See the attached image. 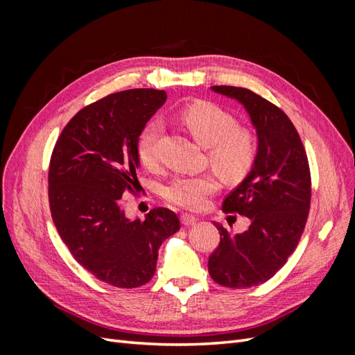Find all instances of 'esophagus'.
I'll return each instance as SVG.
<instances>
[{
	"instance_id": "1",
	"label": "esophagus",
	"mask_w": 355,
	"mask_h": 355,
	"mask_svg": "<svg viewBox=\"0 0 355 355\" xmlns=\"http://www.w3.org/2000/svg\"><path fill=\"white\" fill-rule=\"evenodd\" d=\"M180 222H182V225H184V227H192V225H194V223L197 222V218L192 216V214L184 213V214H182V216H180Z\"/></svg>"
}]
</instances>
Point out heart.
I'll use <instances>...</instances> for the list:
<instances>
[{"mask_svg":"<svg viewBox=\"0 0 355 355\" xmlns=\"http://www.w3.org/2000/svg\"><path fill=\"white\" fill-rule=\"evenodd\" d=\"M180 121L196 141L209 148V161L228 182H239L252 168L256 154V139L249 128L239 125L232 114L210 102H194L180 111ZM159 123L146 124L139 136L137 154L145 167L158 164ZM219 180L213 173L175 178L164 189L168 202L191 211L202 210L209 198L216 194Z\"/></svg>","mask_w":355,"mask_h":355,"instance_id":"obj_1","label":"heart"}]
</instances>
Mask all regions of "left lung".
<instances>
[{
	"mask_svg": "<svg viewBox=\"0 0 355 355\" xmlns=\"http://www.w3.org/2000/svg\"><path fill=\"white\" fill-rule=\"evenodd\" d=\"M213 92L237 99L257 135L250 173L223 200L225 213L250 219V227L232 234L214 223L219 245L209 257V274L230 288L259 286L287 262L305 230L311 204V173L305 148L290 118L249 89L213 85Z\"/></svg>",
	"mask_w": 355,
	"mask_h": 355,
	"instance_id": "1",
	"label": "left lung"
}]
</instances>
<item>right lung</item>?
<instances>
[{
    "label": "right lung",
    "mask_w": 355,
    "mask_h": 355,
    "mask_svg": "<svg viewBox=\"0 0 355 355\" xmlns=\"http://www.w3.org/2000/svg\"><path fill=\"white\" fill-rule=\"evenodd\" d=\"M166 99L164 90L132 89L87 105L63 128L50 158L49 202L60 239L75 261L114 287L151 280L161 243L180 228L164 207L130 220L121 200L141 187L139 136Z\"/></svg>",
    "instance_id": "right-lung-1"
}]
</instances>
